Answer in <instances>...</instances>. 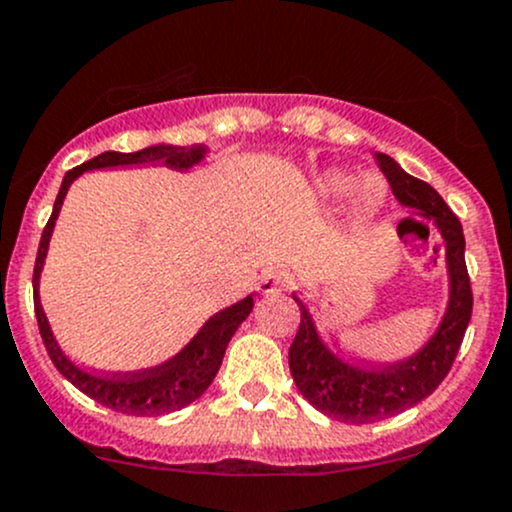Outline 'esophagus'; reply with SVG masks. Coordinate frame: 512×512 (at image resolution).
I'll return each instance as SVG.
<instances>
[{"mask_svg": "<svg viewBox=\"0 0 512 512\" xmlns=\"http://www.w3.org/2000/svg\"><path fill=\"white\" fill-rule=\"evenodd\" d=\"M291 277L286 272H265L257 282V291L260 294H277V291L291 289Z\"/></svg>", "mask_w": 512, "mask_h": 512, "instance_id": "34e87169", "label": "esophagus"}]
</instances>
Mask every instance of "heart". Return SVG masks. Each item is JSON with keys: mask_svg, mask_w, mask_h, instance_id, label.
I'll list each match as a JSON object with an SVG mask.
<instances>
[{"mask_svg": "<svg viewBox=\"0 0 512 512\" xmlns=\"http://www.w3.org/2000/svg\"><path fill=\"white\" fill-rule=\"evenodd\" d=\"M347 194V206L355 216H372L386 199V184L379 177H364L355 182L352 174L342 170L323 172L316 179V196L325 204H335Z\"/></svg>", "mask_w": 512, "mask_h": 512, "instance_id": "obj_1", "label": "heart"}]
</instances>
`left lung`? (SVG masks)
<instances>
[{
  "label": "left lung",
  "instance_id": "8db88e82",
  "mask_svg": "<svg viewBox=\"0 0 512 512\" xmlns=\"http://www.w3.org/2000/svg\"><path fill=\"white\" fill-rule=\"evenodd\" d=\"M381 172L389 179L398 204L425 218L445 243L447 306L435 333L413 355L386 367H359L347 362L320 338L316 320L299 296L301 325L289 347V369L301 396L328 418L350 425H367L413 408L445 379L471 318V286L464 265V230L440 194L415 179L389 155L379 153Z\"/></svg>",
  "mask_w": 512,
  "mask_h": 512
}]
</instances>
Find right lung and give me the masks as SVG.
<instances>
[{"mask_svg":"<svg viewBox=\"0 0 512 512\" xmlns=\"http://www.w3.org/2000/svg\"><path fill=\"white\" fill-rule=\"evenodd\" d=\"M206 155H209V145L201 143L189 145V148L170 143H157L138 150V153H111L109 150V153L92 157L89 162H84V165L75 167V170L65 174L63 184H60L58 199H55L53 204V213H50V221L41 235L36 267H33V303H36L38 328H41V338L46 342L48 355L53 359L55 369H58L72 386H77V389L87 393L89 398H94L101 406L111 408V411L116 413L165 415L194 403L201 393L209 389L211 381L216 379L223 355H226L228 342L235 335V330L240 328V323L252 313L255 299H252L250 294L245 296L243 301L213 313V316L196 330L194 338L189 340L177 355L165 359L162 364H155V367L148 369H138V372L111 376L87 372V369H82L80 364H75L65 355L60 342L55 340L53 328H50L48 316L46 311H43L41 303V272L43 265H46L48 245L50 238H53L55 221H58V213L63 209L67 189H70L72 182H75L77 177H82L84 172L116 170V167L123 170V167L140 165H162L177 172H189L192 167L201 165Z\"/></svg>","mask_w":512,"mask_h":512,"instance_id":"right-lung-1","label":"right lung"}]
</instances>
